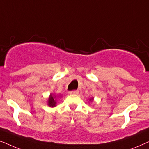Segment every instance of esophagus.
<instances>
[{
    "label": "esophagus",
    "mask_w": 149,
    "mask_h": 149,
    "mask_svg": "<svg viewBox=\"0 0 149 149\" xmlns=\"http://www.w3.org/2000/svg\"><path fill=\"white\" fill-rule=\"evenodd\" d=\"M78 93H79V91L77 90H73L70 92V94H78Z\"/></svg>",
    "instance_id": "obj_1"
}]
</instances>
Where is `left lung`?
<instances>
[{"instance_id": "left-lung-1", "label": "left lung", "mask_w": 149, "mask_h": 149, "mask_svg": "<svg viewBox=\"0 0 149 149\" xmlns=\"http://www.w3.org/2000/svg\"><path fill=\"white\" fill-rule=\"evenodd\" d=\"M93 100V98H91L90 100H90V101H92V100Z\"/></svg>"}]
</instances>
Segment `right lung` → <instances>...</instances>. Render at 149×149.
I'll list each match as a JSON object with an SVG mask.
<instances>
[{"label": "right lung", "mask_w": 149, "mask_h": 149, "mask_svg": "<svg viewBox=\"0 0 149 149\" xmlns=\"http://www.w3.org/2000/svg\"><path fill=\"white\" fill-rule=\"evenodd\" d=\"M56 96L53 93H51L48 99V106L50 107H56Z\"/></svg>", "instance_id": "right-lung-1"}]
</instances>
